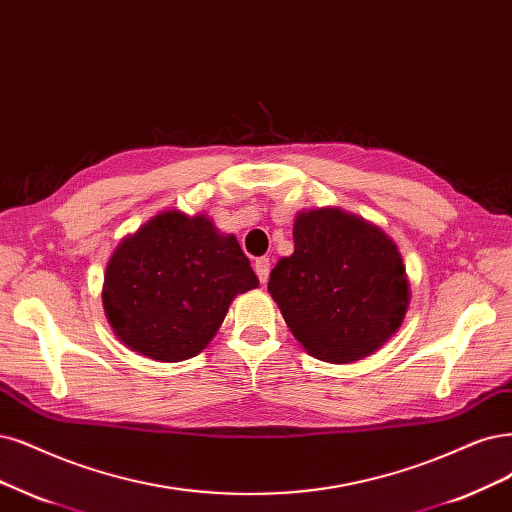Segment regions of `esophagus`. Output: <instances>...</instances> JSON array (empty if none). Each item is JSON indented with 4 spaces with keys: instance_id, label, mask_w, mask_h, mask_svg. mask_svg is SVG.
Here are the masks:
<instances>
[{
    "instance_id": "obj_1",
    "label": "esophagus",
    "mask_w": 512,
    "mask_h": 512,
    "mask_svg": "<svg viewBox=\"0 0 512 512\" xmlns=\"http://www.w3.org/2000/svg\"><path fill=\"white\" fill-rule=\"evenodd\" d=\"M253 268H255V274H257L259 280H261V285H263V282H268V278H270V259H268V257L255 259Z\"/></svg>"
}]
</instances>
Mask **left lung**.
<instances>
[{"instance_id":"obj_1","label":"left lung","mask_w":512,"mask_h":512,"mask_svg":"<svg viewBox=\"0 0 512 512\" xmlns=\"http://www.w3.org/2000/svg\"><path fill=\"white\" fill-rule=\"evenodd\" d=\"M293 242V255L272 270L268 291L297 342L337 365L380 350L409 308L399 246L342 208L299 213Z\"/></svg>"}]
</instances>
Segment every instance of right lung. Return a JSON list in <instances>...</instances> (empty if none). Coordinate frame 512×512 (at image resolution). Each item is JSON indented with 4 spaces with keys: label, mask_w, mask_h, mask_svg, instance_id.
I'll list each match as a JSON object with an SVG mask.
<instances>
[{
    "label": "right lung",
    "mask_w": 512,
    "mask_h": 512,
    "mask_svg": "<svg viewBox=\"0 0 512 512\" xmlns=\"http://www.w3.org/2000/svg\"><path fill=\"white\" fill-rule=\"evenodd\" d=\"M259 280L234 234L206 215L164 211L113 251L103 308L120 342L147 358L179 363L200 354L238 293Z\"/></svg>",
    "instance_id": "right-lung-1"
}]
</instances>
